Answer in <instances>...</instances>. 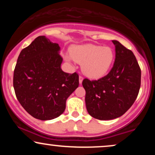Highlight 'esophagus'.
<instances>
[{
    "instance_id": "1",
    "label": "esophagus",
    "mask_w": 155,
    "mask_h": 155,
    "mask_svg": "<svg viewBox=\"0 0 155 155\" xmlns=\"http://www.w3.org/2000/svg\"><path fill=\"white\" fill-rule=\"evenodd\" d=\"M83 76H79V84H81L82 83V81H83Z\"/></svg>"
}]
</instances>
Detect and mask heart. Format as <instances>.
<instances>
[{
  "label": "heart",
  "instance_id": "b5f03b06",
  "mask_svg": "<svg viewBox=\"0 0 155 155\" xmlns=\"http://www.w3.org/2000/svg\"><path fill=\"white\" fill-rule=\"evenodd\" d=\"M68 61L74 60L83 63L82 70L87 76L97 78L106 74L114 59V51L110 47L86 44L71 49V55L65 56Z\"/></svg>",
  "mask_w": 155,
  "mask_h": 155
}]
</instances>
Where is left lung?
<instances>
[{"instance_id": "obj_1", "label": "left lung", "mask_w": 155, "mask_h": 155, "mask_svg": "<svg viewBox=\"0 0 155 155\" xmlns=\"http://www.w3.org/2000/svg\"><path fill=\"white\" fill-rule=\"evenodd\" d=\"M112 42L116 54L111 71L97 80L82 81L87 110L100 120L122 116L134 104L140 87L141 71L133 51L117 41Z\"/></svg>"}]
</instances>
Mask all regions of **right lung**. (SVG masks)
Instances as JSON below:
<instances>
[{
    "label": "right lung",
    "mask_w": 155,
    "mask_h": 155,
    "mask_svg": "<svg viewBox=\"0 0 155 155\" xmlns=\"http://www.w3.org/2000/svg\"><path fill=\"white\" fill-rule=\"evenodd\" d=\"M59 44L44 35L37 37L19 54L14 71L13 86L19 104L41 120L57 118L79 87V74L62 71Z\"/></svg>",
    "instance_id": "add662e5"
}]
</instances>
